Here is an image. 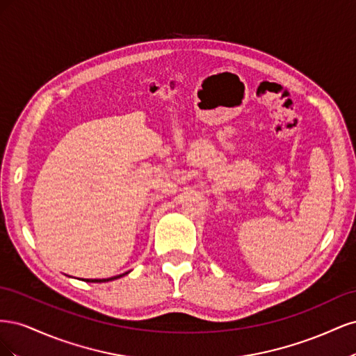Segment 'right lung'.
I'll return each mask as SVG.
<instances>
[{"label": "right lung", "mask_w": 356, "mask_h": 356, "mask_svg": "<svg viewBox=\"0 0 356 356\" xmlns=\"http://www.w3.org/2000/svg\"><path fill=\"white\" fill-rule=\"evenodd\" d=\"M127 273V272H126ZM123 273V275H126ZM123 275H118V276H113V277H108V279H86V282H108V281H114V279H118L122 277Z\"/></svg>", "instance_id": "right-lung-1"}]
</instances>
